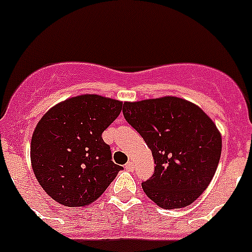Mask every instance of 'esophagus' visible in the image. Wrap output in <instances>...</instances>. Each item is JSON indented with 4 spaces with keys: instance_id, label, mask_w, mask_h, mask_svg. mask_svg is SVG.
I'll list each match as a JSON object with an SVG mask.
<instances>
[{
    "instance_id": "esophagus-1",
    "label": "esophagus",
    "mask_w": 252,
    "mask_h": 252,
    "mask_svg": "<svg viewBox=\"0 0 252 252\" xmlns=\"http://www.w3.org/2000/svg\"><path fill=\"white\" fill-rule=\"evenodd\" d=\"M125 169L128 171H132L133 170V162L132 161H128L126 165H125Z\"/></svg>"
}]
</instances>
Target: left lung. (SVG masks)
Instances as JSON below:
<instances>
[{"label": "left lung", "mask_w": 252, "mask_h": 252, "mask_svg": "<svg viewBox=\"0 0 252 252\" xmlns=\"http://www.w3.org/2000/svg\"><path fill=\"white\" fill-rule=\"evenodd\" d=\"M125 119L153 153L155 170L141 183L161 208L192 204L211 183L222 150L221 133L198 106L178 97L125 102Z\"/></svg>", "instance_id": "8db88e82"}]
</instances>
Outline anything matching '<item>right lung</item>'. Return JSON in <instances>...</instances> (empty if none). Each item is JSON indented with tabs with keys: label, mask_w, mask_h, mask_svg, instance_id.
Returning a JSON list of instances; mask_svg holds the SVG:
<instances>
[{
	"label": "right lung",
	"mask_w": 252,
	"mask_h": 252,
	"mask_svg": "<svg viewBox=\"0 0 252 252\" xmlns=\"http://www.w3.org/2000/svg\"><path fill=\"white\" fill-rule=\"evenodd\" d=\"M121 110L117 99L82 94L55 104L41 117L31 139V165L54 201L66 207L92 203L124 169L112 161L102 139Z\"/></svg>",
	"instance_id": "obj_1"
}]
</instances>
